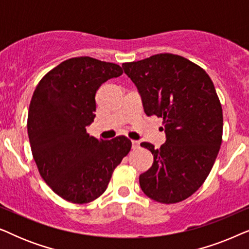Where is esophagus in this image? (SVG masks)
<instances>
[{
  "label": "esophagus",
  "mask_w": 249,
  "mask_h": 249,
  "mask_svg": "<svg viewBox=\"0 0 249 249\" xmlns=\"http://www.w3.org/2000/svg\"><path fill=\"white\" fill-rule=\"evenodd\" d=\"M131 144H132V148L134 149H137L139 147V142L137 141H131Z\"/></svg>",
  "instance_id": "1"
}]
</instances>
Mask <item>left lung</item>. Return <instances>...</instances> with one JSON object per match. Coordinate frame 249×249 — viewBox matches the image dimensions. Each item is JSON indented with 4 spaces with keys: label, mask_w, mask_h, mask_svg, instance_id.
<instances>
[{
    "label": "left lung",
    "mask_w": 249,
    "mask_h": 249,
    "mask_svg": "<svg viewBox=\"0 0 249 249\" xmlns=\"http://www.w3.org/2000/svg\"><path fill=\"white\" fill-rule=\"evenodd\" d=\"M122 68L137 87L145 113L163 119L166 137L159 149L141 144L154 158L139 176L141 188L159 203L181 202L205 181L222 142V107L213 81L199 66L171 53Z\"/></svg>",
    "instance_id": "obj_1"
}]
</instances>
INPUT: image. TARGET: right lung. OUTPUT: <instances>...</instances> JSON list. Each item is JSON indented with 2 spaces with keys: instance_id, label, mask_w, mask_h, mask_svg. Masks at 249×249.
<instances>
[{
  "instance_id": "obj_1",
  "label": "right lung",
  "mask_w": 249,
  "mask_h": 249,
  "mask_svg": "<svg viewBox=\"0 0 249 249\" xmlns=\"http://www.w3.org/2000/svg\"><path fill=\"white\" fill-rule=\"evenodd\" d=\"M122 73L115 63L72 57L47 72L34 91L27 121L34 160L44 181L68 202L100 197L130 151L124 136L103 141L86 131L95 118L97 89Z\"/></svg>"
}]
</instances>
